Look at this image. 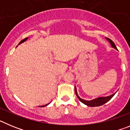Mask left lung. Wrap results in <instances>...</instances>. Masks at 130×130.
<instances>
[{
  "mask_svg": "<svg viewBox=\"0 0 130 130\" xmlns=\"http://www.w3.org/2000/svg\"><path fill=\"white\" fill-rule=\"evenodd\" d=\"M105 38L107 39V40L108 42L111 43V46H112V47L115 48V49H117V47H116L115 43L112 42L111 39L108 38ZM75 94H76L77 97L78 99L80 100V102H81L82 103H83L84 104L87 105V106H90V107H98V106H100V105H104V104L107 103L108 101H109L110 100H111V98L113 97V96H114V95L115 94H115L111 95V96H106V97H100V98H96V99H94V100H92L87 101V100H83V99H81V98L78 96L75 86Z\"/></svg>",
  "mask_w": 130,
  "mask_h": 130,
  "instance_id": "obj_1",
  "label": "left lung"
}]
</instances>
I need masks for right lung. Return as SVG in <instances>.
Returning <instances> with one entry per match:
<instances>
[{"label": "right lung", "mask_w": 130, "mask_h": 130, "mask_svg": "<svg viewBox=\"0 0 130 130\" xmlns=\"http://www.w3.org/2000/svg\"><path fill=\"white\" fill-rule=\"evenodd\" d=\"M27 39H28V38H25V39H23V40H21V42H19V44H21V43H22L23 42H25V41H26V40H27ZM48 104H47V105H42V106H40V107H44V106H46V105H47Z\"/></svg>", "instance_id": "right-lung-1"}]
</instances>
